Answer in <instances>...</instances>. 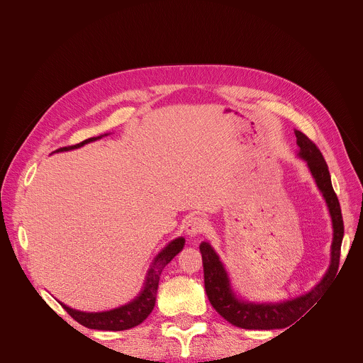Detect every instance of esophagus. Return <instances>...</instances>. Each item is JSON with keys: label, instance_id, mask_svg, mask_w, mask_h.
Wrapping results in <instances>:
<instances>
[{"label": "esophagus", "instance_id": "obj_1", "mask_svg": "<svg viewBox=\"0 0 363 363\" xmlns=\"http://www.w3.org/2000/svg\"><path fill=\"white\" fill-rule=\"evenodd\" d=\"M206 230V222L203 218L200 216H193L189 218L185 223V233L189 237H197L199 234H201Z\"/></svg>", "mask_w": 363, "mask_h": 363}]
</instances>
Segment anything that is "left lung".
<instances>
[{
  "label": "left lung",
  "mask_w": 363,
  "mask_h": 363,
  "mask_svg": "<svg viewBox=\"0 0 363 363\" xmlns=\"http://www.w3.org/2000/svg\"><path fill=\"white\" fill-rule=\"evenodd\" d=\"M294 133L298 147L297 156L308 163L315 184L320 191L323 200H325L331 216L333 242L330 266L325 275H323L322 279L306 294H301L298 297L278 303H255L249 300H242L234 293L231 287L230 275H228L220 257L218 256L211 242L203 241L200 244V252L203 259L206 294L208 300H211L215 311L222 318L233 323V325L244 330H279L290 327L291 323H294L313 306L319 300V297H322V294L330 287L331 281L335 279L338 271L341 241L342 235H345V225H342L340 203L331 184L330 170L318 147L304 135L303 132L296 129Z\"/></svg>",
  "instance_id": "8db88e82"
}]
</instances>
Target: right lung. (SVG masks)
Masks as SVG:
<instances>
[{
    "instance_id": "1",
    "label": "right lung",
    "mask_w": 363,
    "mask_h": 363,
    "mask_svg": "<svg viewBox=\"0 0 363 363\" xmlns=\"http://www.w3.org/2000/svg\"><path fill=\"white\" fill-rule=\"evenodd\" d=\"M107 135L108 133H104V135H100V137H92V138H88L76 145L55 150L54 152H62V151H67V150H73V148H79V147H84L85 144L101 140L103 137H107ZM184 245H185L184 237H178L175 240H172L169 244H166V247H163L162 252L155 259H152L150 268L145 274L144 284H143L140 294L133 300L122 304V306H119L116 309H110V311H104V312H82V311H76V309L66 306V304L62 301H59V303L76 322H79L81 325L91 328V330L123 331V330L137 327L141 322H144L147 319V316L151 313V311L155 309L156 294H157V287H159V279H160L162 271L164 269V266L184 249Z\"/></svg>"
}]
</instances>
